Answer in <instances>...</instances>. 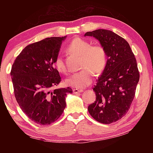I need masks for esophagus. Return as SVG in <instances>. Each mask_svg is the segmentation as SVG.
Returning <instances> with one entry per match:
<instances>
[{
    "mask_svg": "<svg viewBox=\"0 0 153 153\" xmlns=\"http://www.w3.org/2000/svg\"><path fill=\"white\" fill-rule=\"evenodd\" d=\"M82 91H83L82 90H79V89H77V88H74L73 89V92L76 94H79V93H81V92H82Z\"/></svg>",
    "mask_w": 153,
    "mask_h": 153,
    "instance_id": "obj_1",
    "label": "esophagus"
}]
</instances>
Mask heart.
I'll return each mask as SVG.
<instances>
[{
  "instance_id": "1",
  "label": "heart",
  "mask_w": 153,
  "mask_h": 153,
  "mask_svg": "<svg viewBox=\"0 0 153 153\" xmlns=\"http://www.w3.org/2000/svg\"><path fill=\"white\" fill-rule=\"evenodd\" d=\"M68 50L81 55V71L74 74L66 79L67 86L84 88L92 82L94 73L100 74L104 70L107 62L105 48L100 45H91L86 40L76 38L68 45ZM55 66L61 73H66L67 67L61 56L55 59Z\"/></svg>"
}]
</instances>
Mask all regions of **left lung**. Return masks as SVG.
Returning <instances> with one entry per match:
<instances>
[{
  "mask_svg": "<svg viewBox=\"0 0 153 153\" xmlns=\"http://www.w3.org/2000/svg\"><path fill=\"white\" fill-rule=\"evenodd\" d=\"M84 36L99 40L108 58L104 71L93 88L96 100L88 109L98 122H115L127 113L135 97L140 79L136 59L128 42L112 31L96 30Z\"/></svg>",
  "mask_w": 153,
  "mask_h": 153,
  "instance_id": "obj_1",
  "label": "left lung"
}]
</instances>
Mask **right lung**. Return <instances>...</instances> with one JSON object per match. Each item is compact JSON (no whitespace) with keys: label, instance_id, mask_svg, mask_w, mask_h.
Returning <instances> with one entry per match:
<instances>
[{"label":"right lung","instance_id":"obj_1","mask_svg":"<svg viewBox=\"0 0 153 153\" xmlns=\"http://www.w3.org/2000/svg\"><path fill=\"white\" fill-rule=\"evenodd\" d=\"M64 37H51L30 44L13 64L11 75L15 98L30 120L40 125L53 123L66 107L71 88L55 89L61 76L54 67Z\"/></svg>","mask_w":153,"mask_h":153}]
</instances>
